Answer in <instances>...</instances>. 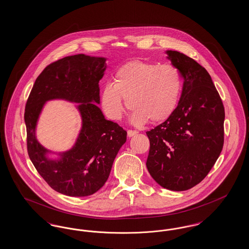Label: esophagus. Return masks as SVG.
I'll return each instance as SVG.
<instances>
[{
	"mask_svg": "<svg viewBox=\"0 0 249 249\" xmlns=\"http://www.w3.org/2000/svg\"><path fill=\"white\" fill-rule=\"evenodd\" d=\"M127 133H128V136H129V137H132L133 135L137 134L138 131H137V130H128Z\"/></svg>",
	"mask_w": 249,
	"mask_h": 249,
	"instance_id": "obj_1",
	"label": "esophagus"
}]
</instances>
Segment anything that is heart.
<instances>
[{
    "label": "heart",
    "instance_id": "b5f03b06",
    "mask_svg": "<svg viewBox=\"0 0 249 249\" xmlns=\"http://www.w3.org/2000/svg\"><path fill=\"white\" fill-rule=\"evenodd\" d=\"M182 90L183 79L175 66L134 60L121 66L114 82L105 86L101 106L107 118L120 120L128 108L127 100L134 110L133 124L142 125L148 119L160 123L176 112Z\"/></svg>",
    "mask_w": 249,
    "mask_h": 249
}]
</instances>
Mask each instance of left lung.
Returning a JSON list of instances; mask_svg holds the SVG:
<instances>
[{"label":"left lung","instance_id":"8db88e82","mask_svg":"<svg viewBox=\"0 0 249 249\" xmlns=\"http://www.w3.org/2000/svg\"><path fill=\"white\" fill-rule=\"evenodd\" d=\"M166 53L184 79L183 90L173 116L146 131V167L159 185L183 191L201 182L221 153L225 110L208 71L183 53Z\"/></svg>","mask_w":249,"mask_h":249}]
</instances>
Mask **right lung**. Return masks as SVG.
Listing matches in <instances>:
<instances>
[{
  "mask_svg": "<svg viewBox=\"0 0 249 249\" xmlns=\"http://www.w3.org/2000/svg\"><path fill=\"white\" fill-rule=\"evenodd\" d=\"M107 68L105 58L78 54L48 65L36 78L26 103L24 119L28 154L48 186L61 194L85 197L100 190L114 160L127 140V131L105 119L100 104L99 81ZM52 98L81 103L84 126L75 146L59 161L45 158L47 151L36 140L35 126L43 104Z\"/></svg>",
  "mask_w": 249,
  "mask_h": 249,
  "instance_id": "1",
  "label": "right lung"
}]
</instances>
